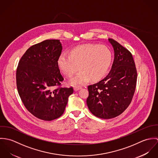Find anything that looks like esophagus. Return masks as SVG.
I'll use <instances>...</instances> for the list:
<instances>
[{
	"mask_svg": "<svg viewBox=\"0 0 158 158\" xmlns=\"http://www.w3.org/2000/svg\"><path fill=\"white\" fill-rule=\"evenodd\" d=\"M81 88H82V87H81V86H75V87L74 88V90L77 91V90L81 89Z\"/></svg>",
	"mask_w": 158,
	"mask_h": 158,
	"instance_id": "1",
	"label": "esophagus"
}]
</instances>
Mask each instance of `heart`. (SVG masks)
Wrapping results in <instances>:
<instances>
[{"label":"heart","instance_id":"obj_1","mask_svg":"<svg viewBox=\"0 0 158 158\" xmlns=\"http://www.w3.org/2000/svg\"><path fill=\"white\" fill-rule=\"evenodd\" d=\"M113 60L111 50L105 45L86 44L75 47L70 55L62 54L58 58L60 70L68 77H72L79 69L81 70L72 79V84L81 85L90 78L97 81L108 72Z\"/></svg>","mask_w":158,"mask_h":158}]
</instances>
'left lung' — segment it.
<instances>
[{"instance_id":"left-lung-1","label":"left lung","mask_w":158,"mask_h":158,"mask_svg":"<svg viewBox=\"0 0 158 158\" xmlns=\"http://www.w3.org/2000/svg\"><path fill=\"white\" fill-rule=\"evenodd\" d=\"M114 60L108 75L89 85L86 103L92 114L110 119L123 113L130 105L135 92L137 70L131 52L113 39Z\"/></svg>"}]
</instances>
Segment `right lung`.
I'll return each mask as SVG.
<instances>
[{
    "label": "right lung",
    "mask_w": 158,
    "mask_h": 158,
    "mask_svg": "<svg viewBox=\"0 0 158 158\" xmlns=\"http://www.w3.org/2000/svg\"><path fill=\"white\" fill-rule=\"evenodd\" d=\"M63 47L58 40H47L31 46L16 69V85L26 109L45 121L63 115L72 87L62 88L64 78L58 61Z\"/></svg>",
    "instance_id": "obj_1"
}]
</instances>
